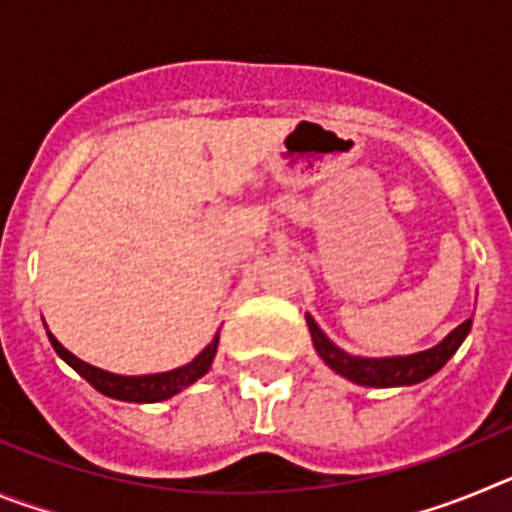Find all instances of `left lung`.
<instances>
[{"mask_svg":"<svg viewBox=\"0 0 512 512\" xmlns=\"http://www.w3.org/2000/svg\"><path fill=\"white\" fill-rule=\"evenodd\" d=\"M307 325H310L312 341H315L320 359L336 374L356 384H364V387H402V384H418L431 377V374H436L456 354L461 341L467 338L472 320H464L459 328L451 330L449 336L443 338L438 346L428 348V351H420V354L413 356H392V359H361V356H351L330 341L310 315H307Z\"/></svg>","mask_w":512,"mask_h":512,"instance_id":"left-lung-1","label":"left lung"}]
</instances>
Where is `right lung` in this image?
Returning a JSON list of instances; mask_svg holds the SVG:
<instances>
[{
  "label": "right lung",
  "instance_id": "add662e5",
  "mask_svg": "<svg viewBox=\"0 0 512 512\" xmlns=\"http://www.w3.org/2000/svg\"><path fill=\"white\" fill-rule=\"evenodd\" d=\"M48 338H51V346L56 348V354L61 356L71 369L81 374V377L87 379L92 384L94 390L102 392L107 397H115V400H125V402H161V400H169L174 397L176 392H182L184 387H189L192 382L207 374L210 369L212 359H215V351H217V336L210 346L202 351L192 364L182 366V369H174V372H164V374H146V377H120V374H110V372H102L97 366L87 364V361L76 359L71 351L61 346L56 341L51 330H48Z\"/></svg>",
  "mask_w": 512,
  "mask_h": 512
}]
</instances>
